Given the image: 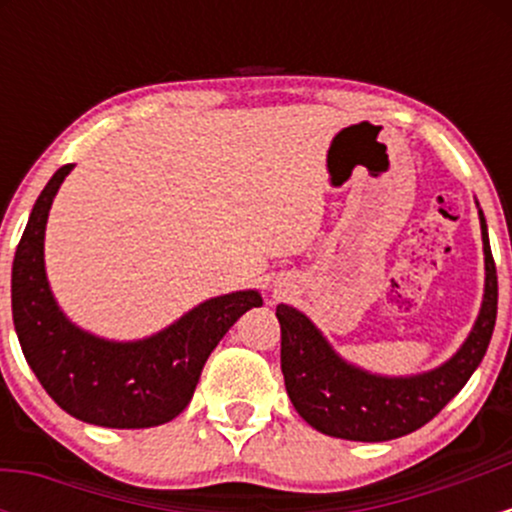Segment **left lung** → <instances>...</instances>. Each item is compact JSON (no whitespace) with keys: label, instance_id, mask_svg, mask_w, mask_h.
Returning a JSON list of instances; mask_svg holds the SVG:
<instances>
[{"label":"left lung","instance_id":"left-lung-1","mask_svg":"<svg viewBox=\"0 0 512 512\" xmlns=\"http://www.w3.org/2000/svg\"><path fill=\"white\" fill-rule=\"evenodd\" d=\"M484 301L472 332L455 356L428 373L387 378L346 363L313 322L291 305H276L281 325V373L293 407L325 436L380 443L416 431L467 385L489 349L498 310V276L486 219Z\"/></svg>","mask_w":512,"mask_h":512}]
</instances>
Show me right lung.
<instances>
[{
  "mask_svg": "<svg viewBox=\"0 0 512 512\" xmlns=\"http://www.w3.org/2000/svg\"><path fill=\"white\" fill-rule=\"evenodd\" d=\"M74 166L52 175L35 199L11 267V313L28 366L45 392L74 419L108 428H151L190 404L204 363L245 310L260 308L257 291L199 303L178 322L137 342H108L69 322L45 274V223Z\"/></svg>",
  "mask_w": 512,
  "mask_h": 512,
  "instance_id": "right-lung-1",
  "label": "right lung"
}]
</instances>
